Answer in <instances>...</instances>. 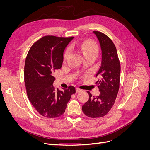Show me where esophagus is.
I'll return each instance as SVG.
<instances>
[{
    "instance_id": "obj_1",
    "label": "esophagus",
    "mask_w": 150,
    "mask_h": 150,
    "mask_svg": "<svg viewBox=\"0 0 150 150\" xmlns=\"http://www.w3.org/2000/svg\"><path fill=\"white\" fill-rule=\"evenodd\" d=\"M76 93H79V92L82 91V89H80V88H76Z\"/></svg>"
}]
</instances>
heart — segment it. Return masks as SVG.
<instances>
[{
	"mask_svg": "<svg viewBox=\"0 0 150 150\" xmlns=\"http://www.w3.org/2000/svg\"><path fill=\"white\" fill-rule=\"evenodd\" d=\"M73 46H75V44H73ZM79 47L83 51L84 55L85 56H90V55H94L97 56L98 49L97 44L93 41H91V40H87L81 44L79 45ZM70 53V48L67 47L65 49V51L63 53V60L66 61L67 58L68 56Z\"/></svg>",
	"mask_w": 150,
	"mask_h": 150,
	"instance_id": "1",
	"label": "heart"
}]
</instances>
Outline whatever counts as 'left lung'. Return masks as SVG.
<instances>
[{
	"label": "left lung",
	"mask_w": 150,
	"mask_h": 150,
	"mask_svg": "<svg viewBox=\"0 0 150 150\" xmlns=\"http://www.w3.org/2000/svg\"><path fill=\"white\" fill-rule=\"evenodd\" d=\"M93 33L99 40L102 51L101 65L96 74L99 78L96 84L100 94L92 98V94L87 91L89 99L83 106L82 110L86 116L96 118L106 115L114 105L120 88L121 66L112 40L101 32Z\"/></svg>",
	"instance_id": "left-lung-1"
}]
</instances>
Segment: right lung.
<instances>
[{"label": "right lung", "mask_w": 150, "mask_h": 150, "mask_svg": "<svg viewBox=\"0 0 150 150\" xmlns=\"http://www.w3.org/2000/svg\"><path fill=\"white\" fill-rule=\"evenodd\" d=\"M74 37L44 36L30 48L24 66V82L30 102L40 115L54 118L64 114L76 89L70 86L61 91L52 85L54 72L61 69L63 52Z\"/></svg>", "instance_id": "1"}]
</instances>
